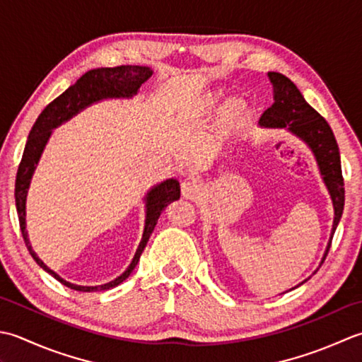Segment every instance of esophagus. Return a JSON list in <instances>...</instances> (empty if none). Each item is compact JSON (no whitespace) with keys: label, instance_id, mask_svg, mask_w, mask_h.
I'll list each match as a JSON object with an SVG mask.
<instances>
[{"label":"esophagus","instance_id":"34e87169","mask_svg":"<svg viewBox=\"0 0 362 362\" xmlns=\"http://www.w3.org/2000/svg\"><path fill=\"white\" fill-rule=\"evenodd\" d=\"M182 190V195L187 197V198H194L197 195H200L202 192V182L195 176H189V178L182 182L181 186Z\"/></svg>","mask_w":362,"mask_h":362}]
</instances>
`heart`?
<instances>
[{
	"instance_id": "1",
	"label": "heart",
	"mask_w": 362,
	"mask_h": 362,
	"mask_svg": "<svg viewBox=\"0 0 362 362\" xmlns=\"http://www.w3.org/2000/svg\"><path fill=\"white\" fill-rule=\"evenodd\" d=\"M220 97L216 93H211L208 97L200 100L195 106V112L198 115H209L217 109ZM248 120V106L247 103L239 98H233L220 110V127L225 132H233L240 129Z\"/></svg>"
}]
</instances>
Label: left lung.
<instances>
[{
    "label": "left lung",
    "mask_w": 362,
    "mask_h": 362,
    "mask_svg": "<svg viewBox=\"0 0 362 362\" xmlns=\"http://www.w3.org/2000/svg\"><path fill=\"white\" fill-rule=\"evenodd\" d=\"M269 79L274 87V105H272L261 117V127L265 128H287L295 136L305 140L309 148L313 150L314 156L319 164L320 173L323 175L327 187L329 190L331 200L334 206V222L333 233L323 255L320 265L325 261L329 252L331 240L337 228L339 220L342 217L345 203V189L341 167V154L336 137L331 131L328 122L305 101L303 95L300 93L292 81L281 73L270 71Z\"/></svg>",
    "instance_id": "obj_1"
}]
</instances>
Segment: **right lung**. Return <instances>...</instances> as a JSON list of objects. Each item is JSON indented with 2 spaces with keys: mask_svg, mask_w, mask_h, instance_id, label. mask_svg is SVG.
Returning a JSON list of instances; mask_svg holds the SVG:
<instances>
[{
  "mask_svg": "<svg viewBox=\"0 0 362 362\" xmlns=\"http://www.w3.org/2000/svg\"><path fill=\"white\" fill-rule=\"evenodd\" d=\"M153 75L151 69L140 67V65H120V67H106V69H95L87 71L86 75L81 76L75 84L70 86L67 90L59 95L56 100H53L49 105L42 110V114L37 117L34 127L29 131L28 142L25 145L23 156H21L18 170H17V180H16V204H17V214L20 230L23 240L26 243V248L34 257V261L40 265V267L48 272L51 276H54L59 283L70 287L79 292H97V291H107L112 287L119 286L124 279L129 276V274L137 265L140 255H142L144 248L148 242L150 235L158 223V218L160 212L164 211L172 202H176L180 198V182L176 180H167L160 182L159 186L151 189L146 195V220H145V230L144 238L139 243V248L134 255V259L129 264L123 275L115 278L114 281L103 286H76L69 281H65L53 270L48 269L42 259L37 257L33 247L29 245L28 234H26V222H25V204H26V194L29 182H31V176L34 173L35 164L39 162L40 154L45 148L48 139L51 136V129L59 127V124L67 122L73 115H76L81 109L87 107L95 101H100L103 98H129L136 95L139 87L142 86L146 79Z\"/></svg>",
  "mask_w": 362,
  "mask_h": 362,
  "instance_id": "1",
  "label": "right lung"
}]
</instances>
